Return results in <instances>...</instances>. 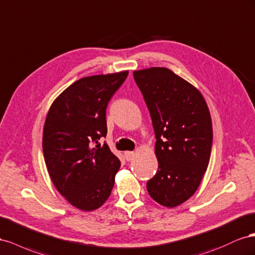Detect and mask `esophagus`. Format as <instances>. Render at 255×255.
Here are the masks:
<instances>
[{
    "label": "esophagus",
    "instance_id": "1",
    "mask_svg": "<svg viewBox=\"0 0 255 255\" xmlns=\"http://www.w3.org/2000/svg\"><path fill=\"white\" fill-rule=\"evenodd\" d=\"M125 158H126V160L127 161H130V160H132L133 159V157L135 156V154L133 151H125Z\"/></svg>",
    "mask_w": 255,
    "mask_h": 255
}]
</instances>
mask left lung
Returning a JSON list of instances; mask_svg holds the SVG:
<instances>
[{
	"label": "left lung",
	"instance_id": "1",
	"mask_svg": "<svg viewBox=\"0 0 255 255\" xmlns=\"http://www.w3.org/2000/svg\"><path fill=\"white\" fill-rule=\"evenodd\" d=\"M155 130L156 175L147 191L160 205L175 207L190 199L207 170L213 125L201 92L164 67L133 71Z\"/></svg>",
	"mask_w": 255,
	"mask_h": 255
}]
</instances>
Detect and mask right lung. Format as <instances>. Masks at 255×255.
Here are the masks:
<instances>
[{
	"label": "right lung",
	"mask_w": 255,
	"mask_h": 255,
	"mask_svg": "<svg viewBox=\"0 0 255 255\" xmlns=\"http://www.w3.org/2000/svg\"><path fill=\"white\" fill-rule=\"evenodd\" d=\"M128 71L85 77L68 86L51 105L42 151L53 185L72 206L99 208L111 194L121 161L101 144L107 135L109 101Z\"/></svg>",
	"instance_id": "1"
}]
</instances>
